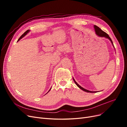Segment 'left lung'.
<instances>
[{
	"label": "left lung",
	"mask_w": 127,
	"mask_h": 127,
	"mask_svg": "<svg viewBox=\"0 0 127 127\" xmlns=\"http://www.w3.org/2000/svg\"><path fill=\"white\" fill-rule=\"evenodd\" d=\"M94 29H95V31L96 34L98 36H101V37H106V38H107V39H109L111 41V43H112V44L113 45V42H112V40H111V39L110 37L109 36V35H108V34H107L106 33H105V32L103 31H102L100 28H99V27H98V26H96V25H94ZM113 47H114V45H113ZM74 79V81L75 82V84H76V85H77V86H78V87H79V88H80V89L82 90L83 91H85V92H88V93H89V92H90V93H96V92L90 91H88V90L85 89V88H83L82 87L80 86L79 85H78V84L77 83V82L75 81L74 79Z\"/></svg>",
	"instance_id": "left-lung-1"
}]
</instances>
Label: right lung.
<instances>
[{"instance_id": "right-lung-1", "label": "right lung", "mask_w": 127, "mask_h": 127, "mask_svg": "<svg viewBox=\"0 0 127 127\" xmlns=\"http://www.w3.org/2000/svg\"><path fill=\"white\" fill-rule=\"evenodd\" d=\"M29 32V30H27V31H26L25 32H24L23 34H22V35H21V37H20V38H19V39H18V41H20V40H21V39H22V38H23V37H24V36H25V35H26V34H27V33H28ZM50 90H51V88H50ZM50 90L49 91V92L50 91Z\"/></svg>"}]
</instances>
